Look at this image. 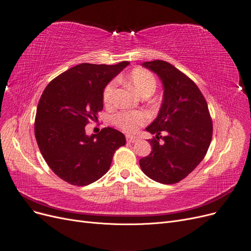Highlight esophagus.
<instances>
[{
  "label": "esophagus",
  "mask_w": 251,
  "mask_h": 251,
  "mask_svg": "<svg viewBox=\"0 0 251 251\" xmlns=\"http://www.w3.org/2000/svg\"><path fill=\"white\" fill-rule=\"evenodd\" d=\"M126 140H127L128 143H135V142L138 141V137L137 136H132V135H127Z\"/></svg>",
  "instance_id": "esophagus-1"
}]
</instances>
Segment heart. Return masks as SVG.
<instances>
[{"mask_svg": "<svg viewBox=\"0 0 251 251\" xmlns=\"http://www.w3.org/2000/svg\"><path fill=\"white\" fill-rule=\"evenodd\" d=\"M126 80L142 96L151 95L157 86L155 76L149 70L144 68H134L128 74ZM115 88V82H109L105 87L102 95L104 104L108 105L113 102ZM147 121L148 115L144 111H121L114 117L116 125L127 132L136 131L138 127L147 123Z\"/></svg>", "mask_w": 251, "mask_h": 251, "instance_id": "b5f03b06", "label": "heart"}]
</instances>
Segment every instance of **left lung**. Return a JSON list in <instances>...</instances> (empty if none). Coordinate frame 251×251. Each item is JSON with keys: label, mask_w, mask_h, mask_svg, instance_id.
Returning a JSON list of instances; mask_svg holds the SVG:
<instances>
[{"label": "left lung", "mask_w": 251, "mask_h": 251, "mask_svg": "<svg viewBox=\"0 0 251 251\" xmlns=\"http://www.w3.org/2000/svg\"><path fill=\"white\" fill-rule=\"evenodd\" d=\"M143 66L156 73L163 85V100L157 118L146 128L155 136L150 155L140 160L142 171L162 184L178 183L206 156L213 125L205 97L199 87L172 64L155 60ZM163 131L165 137L160 134ZM163 138V143L159 140Z\"/></svg>", "instance_id": "1"}]
</instances>
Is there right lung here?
Returning a JSON list of instances; mask_svg holds the SVG:
<instances>
[{
  "instance_id": "add662e5",
  "label": "right lung",
  "mask_w": 251,
  "mask_h": 251,
  "mask_svg": "<svg viewBox=\"0 0 251 251\" xmlns=\"http://www.w3.org/2000/svg\"><path fill=\"white\" fill-rule=\"evenodd\" d=\"M128 64L82 63L44 89L36 111L35 136L44 160L65 182L86 186L97 181L109 170L115 152L126 144L125 135L114 128L89 136L86 125L97 120L104 88Z\"/></svg>"
}]
</instances>
